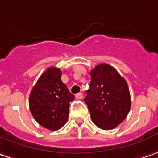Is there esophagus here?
<instances>
[{
	"label": "esophagus",
	"mask_w": 158,
	"mask_h": 158,
	"mask_svg": "<svg viewBox=\"0 0 158 158\" xmlns=\"http://www.w3.org/2000/svg\"><path fill=\"white\" fill-rule=\"evenodd\" d=\"M75 96H76L77 99H82V98H83V94H82V93H78V94H76Z\"/></svg>",
	"instance_id": "obj_1"
}]
</instances>
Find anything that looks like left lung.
<instances>
[{"label": "left lung", "mask_w": 158, "mask_h": 158, "mask_svg": "<svg viewBox=\"0 0 158 158\" xmlns=\"http://www.w3.org/2000/svg\"><path fill=\"white\" fill-rule=\"evenodd\" d=\"M90 75L91 82L84 101L93 123L103 130L114 129L127 118L131 108L127 81L107 64L95 66Z\"/></svg>", "instance_id": "1"}]
</instances>
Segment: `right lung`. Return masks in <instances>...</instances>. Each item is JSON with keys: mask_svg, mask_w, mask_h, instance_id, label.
<instances>
[{"mask_svg": "<svg viewBox=\"0 0 158 158\" xmlns=\"http://www.w3.org/2000/svg\"><path fill=\"white\" fill-rule=\"evenodd\" d=\"M61 76L60 69L48 68L39 78L29 97V108L33 118L40 126L51 131L65 125L70 102L74 100Z\"/></svg>", "mask_w": 158, "mask_h": 158, "instance_id": "right-lung-1", "label": "right lung"}]
</instances>
